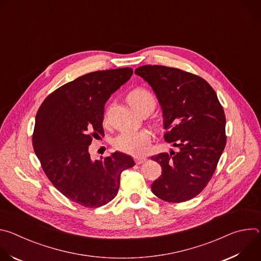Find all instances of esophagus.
I'll list each match as a JSON object with an SVG mask.
<instances>
[{
	"mask_svg": "<svg viewBox=\"0 0 261 261\" xmlns=\"http://www.w3.org/2000/svg\"><path fill=\"white\" fill-rule=\"evenodd\" d=\"M145 161H146V158H145V157H135V163H136L137 165L142 164V163H144Z\"/></svg>",
	"mask_w": 261,
	"mask_h": 261,
	"instance_id": "obj_1",
	"label": "esophagus"
}]
</instances>
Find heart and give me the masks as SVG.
Wrapping results in <instances>:
<instances>
[{
  "instance_id": "b5f03b06",
  "label": "heart",
  "mask_w": 261,
  "mask_h": 261,
  "mask_svg": "<svg viewBox=\"0 0 261 261\" xmlns=\"http://www.w3.org/2000/svg\"><path fill=\"white\" fill-rule=\"evenodd\" d=\"M128 102L137 113L143 108L153 110L156 105V100L153 94L142 88L132 90L128 95ZM150 144L151 135L145 130H125L114 140V145L119 151L135 156L145 154L150 148Z\"/></svg>"
}]
</instances>
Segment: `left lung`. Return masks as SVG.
Returning a JSON list of instances; mask_svg holds the SVG:
<instances>
[{"label":"left lung","mask_w":261,"mask_h":261,"mask_svg":"<svg viewBox=\"0 0 261 261\" xmlns=\"http://www.w3.org/2000/svg\"><path fill=\"white\" fill-rule=\"evenodd\" d=\"M135 74L158 98L165 141L178 147L152 156L162 167L152 191L168 202L190 200L205 188L224 151V110L214 89L195 74L159 65L138 67Z\"/></svg>","instance_id":"1"}]
</instances>
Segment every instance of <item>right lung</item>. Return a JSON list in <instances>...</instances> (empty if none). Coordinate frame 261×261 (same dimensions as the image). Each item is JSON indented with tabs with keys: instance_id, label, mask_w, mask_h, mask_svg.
I'll use <instances>...</instances> for the list:
<instances>
[{
	"instance_id": "add662e5",
	"label": "right lung",
	"mask_w": 261,
	"mask_h": 261,
	"mask_svg": "<svg viewBox=\"0 0 261 261\" xmlns=\"http://www.w3.org/2000/svg\"><path fill=\"white\" fill-rule=\"evenodd\" d=\"M132 74L128 67L85 74L48 95L37 111L35 154L55 187L85 207L113 200L121 173L135 165L120 152L93 160L89 151L93 137L104 134V104Z\"/></svg>"
}]
</instances>
